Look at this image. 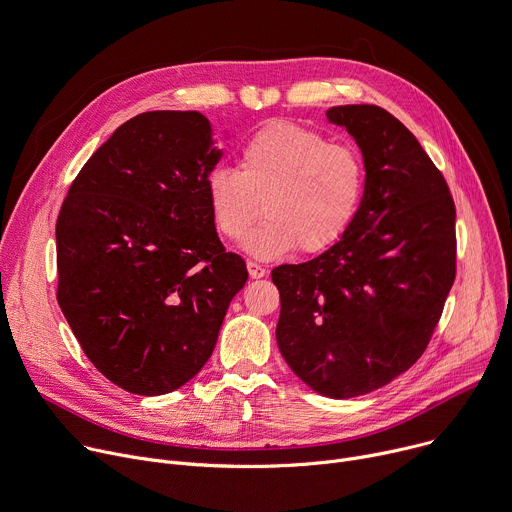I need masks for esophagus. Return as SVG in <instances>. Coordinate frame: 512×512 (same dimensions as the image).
<instances>
[{
	"instance_id": "obj_1",
	"label": "esophagus",
	"mask_w": 512,
	"mask_h": 512,
	"mask_svg": "<svg viewBox=\"0 0 512 512\" xmlns=\"http://www.w3.org/2000/svg\"><path fill=\"white\" fill-rule=\"evenodd\" d=\"M247 269H249V275L253 277V280H259V277H265L267 269L263 265H259L257 261H247Z\"/></svg>"
}]
</instances>
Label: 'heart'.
<instances>
[{
	"mask_svg": "<svg viewBox=\"0 0 512 512\" xmlns=\"http://www.w3.org/2000/svg\"><path fill=\"white\" fill-rule=\"evenodd\" d=\"M367 183L359 151L296 124L253 134L239 155V171L220 165L206 177V200L220 235L241 239L257 259L333 247L353 224Z\"/></svg>",
	"mask_w": 512,
	"mask_h": 512,
	"instance_id": "1",
	"label": "heart"
}]
</instances>
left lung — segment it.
<instances>
[{"label": "left lung", "mask_w": 512, "mask_h": 512, "mask_svg": "<svg viewBox=\"0 0 512 512\" xmlns=\"http://www.w3.org/2000/svg\"><path fill=\"white\" fill-rule=\"evenodd\" d=\"M367 169L359 212L318 257L280 265L275 339L294 374L327 398L390 384L423 355L455 280V206L414 134L380 106L327 110Z\"/></svg>", "instance_id": "8db88e82"}]
</instances>
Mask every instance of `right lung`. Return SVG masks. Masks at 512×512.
I'll list each match as a JSON object with an SVG mask.
<instances>
[{
    "mask_svg": "<svg viewBox=\"0 0 512 512\" xmlns=\"http://www.w3.org/2000/svg\"><path fill=\"white\" fill-rule=\"evenodd\" d=\"M220 155L204 114H138L89 157L61 206L59 306L87 359L126 392L188 384L249 277L206 200Z\"/></svg>",
    "mask_w": 512,
    "mask_h": 512,
    "instance_id": "1",
    "label": "right lung"
}]
</instances>
